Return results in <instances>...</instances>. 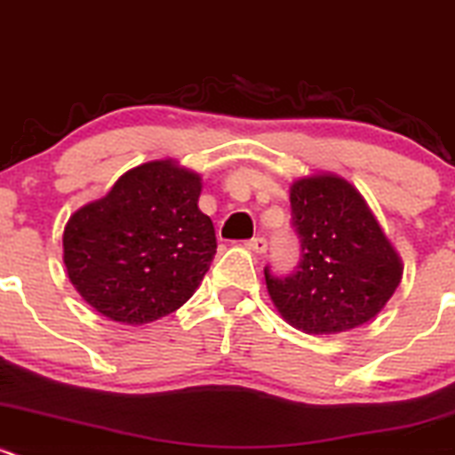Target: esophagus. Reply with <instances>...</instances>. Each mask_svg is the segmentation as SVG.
<instances>
[{"mask_svg": "<svg viewBox=\"0 0 455 455\" xmlns=\"http://www.w3.org/2000/svg\"><path fill=\"white\" fill-rule=\"evenodd\" d=\"M247 247H250L251 251H256V254H265V251H267V241H265L263 236H256L251 238V241H247Z\"/></svg>", "mask_w": 455, "mask_h": 455, "instance_id": "obj_1", "label": "esophagus"}]
</instances>
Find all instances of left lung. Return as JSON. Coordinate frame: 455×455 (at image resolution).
Listing matches in <instances>:
<instances>
[{"instance_id": "8db88e82", "label": "left lung", "mask_w": 455, "mask_h": 455, "mask_svg": "<svg viewBox=\"0 0 455 455\" xmlns=\"http://www.w3.org/2000/svg\"><path fill=\"white\" fill-rule=\"evenodd\" d=\"M291 221L300 238L296 274L265 285L274 307L312 336L356 330L394 296L403 260L365 196L334 172L299 177L290 186Z\"/></svg>"}]
</instances>
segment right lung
I'll list each match as a JSON object with an SVG mask.
<instances>
[{"instance_id": "add662e5", "label": "right lung", "mask_w": 455, "mask_h": 455, "mask_svg": "<svg viewBox=\"0 0 455 455\" xmlns=\"http://www.w3.org/2000/svg\"><path fill=\"white\" fill-rule=\"evenodd\" d=\"M201 188L199 172L155 159L76 210L64 228V265L81 299L132 327L177 312L217 254Z\"/></svg>"}]
</instances>
